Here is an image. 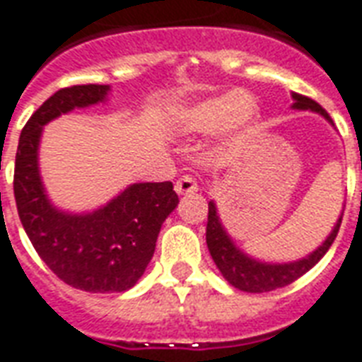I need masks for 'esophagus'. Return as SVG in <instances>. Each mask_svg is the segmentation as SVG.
I'll use <instances>...</instances> for the list:
<instances>
[{"instance_id":"obj_1","label":"esophagus","mask_w":362,"mask_h":362,"mask_svg":"<svg viewBox=\"0 0 362 362\" xmlns=\"http://www.w3.org/2000/svg\"><path fill=\"white\" fill-rule=\"evenodd\" d=\"M175 191H177V194H191V192L199 191V185H197L192 175H183L175 183Z\"/></svg>"}]
</instances>
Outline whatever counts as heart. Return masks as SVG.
<instances>
[{
    "instance_id": "1",
    "label": "heart",
    "mask_w": 362,
    "mask_h": 362,
    "mask_svg": "<svg viewBox=\"0 0 362 362\" xmlns=\"http://www.w3.org/2000/svg\"><path fill=\"white\" fill-rule=\"evenodd\" d=\"M260 119V105L241 90H229L200 100L177 112L175 121L183 133L208 134L221 129L228 141H239Z\"/></svg>"
}]
</instances>
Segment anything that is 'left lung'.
<instances>
[{"label": "left lung", "instance_id": "obj_1", "mask_svg": "<svg viewBox=\"0 0 362 362\" xmlns=\"http://www.w3.org/2000/svg\"><path fill=\"white\" fill-rule=\"evenodd\" d=\"M291 96L293 110H310V112L322 115L328 123H332V117L328 115V112L320 104H316L315 100L300 96L297 92H291ZM341 216L337 218L334 229L329 231L326 241L322 243L318 249L313 250L307 257L299 258V260L278 264V262H262V260H257V258L249 257L247 252H243L233 243V239L229 237L226 228H223L220 216H218L216 202L210 200L208 202L206 245L210 255H212V260L218 266V270L221 272V276L228 279L231 286L247 293L274 291L278 287H286L293 284L303 274H307L313 266L318 264V260L328 252L332 243L336 239L339 226H341Z\"/></svg>", "mask_w": 362, "mask_h": 362}]
</instances>
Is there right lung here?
I'll list each match as a JSON object with an SVG mask.
<instances>
[{"mask_svg":"<svg viewBox=\"0 0 362 362\" xmlns=\"http://www.w3.org/2000/svg\"><path fill=\"white\" fill-rule=\"evenodd\" d=\"M107 84L57 90L26 121L18 139L13 191L18 218L36 252L67 286L121 293L141 279L152 260L162 223L179 199L171 181L133 183L94 212H63L47 199L38 168L44 125L75 107L105 102Z\"/></svg>","mask_w":362,"mask_h":362,"instance_id":"add662e5","label":"right lung"}]
</instances>
